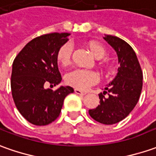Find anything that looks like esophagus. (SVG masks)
Listing matches in <instances>:
<instances>
[{
	"label": "esophagus",
	"mask_w": 156,
	"mask_h": 156,
	"mask_svg": "<svg viewBox=\"0 0 156 156\" xmlns=\"http://www.w3.org/2000/svg\"><path fill=\"white\" fill-rule=\"evenodd\" d=\"M74 92H75L76 94H78V95H81V96H84V95H86V92L81 91V90H78V89H75V90H74Z\"/></svg>",
	"instance_id": "esophagus-1"
}]
</instances>
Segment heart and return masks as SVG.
Masks as SVG:
<instances>
[{
	"label": "heart",
	"mask_w": 156,
	"mask_h": 156,
	"mask_svg": "<svg viewBox=\"0 0 156 156\" xmlns=\"http://www.w3.org/2000/svg\"><path fill=\"white\" fill-rule=\"evenodd\" d=\"M88 47L96 59H101L106 55V49L100 43L90 42L88 44ZM73 51V43L71 42H65L59 48L56 54L58 62L64 66H68L71 63ZM98 79L99 78L96 72L87 69H74L66 73L65 77V81L67 84L78 90H86L87 88L98 82Z\"/></svg>",
	"instance_id": "obj_1"
}]
</instances>
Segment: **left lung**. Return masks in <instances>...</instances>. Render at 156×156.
Wrapping results in <instances>:
<instances>
[{
	"label": "left lung",
	"instance_id": "left-lung-1",
	"mask_svg": "<svg viewBox=\"0 0 156 156\" xmlns=\"http://www.w3.org/2000/svg\"><path fill=\"white\" fill-rule=\"evenodd\" d=\"M104 39L118 55L119 67L116 77L99 94L100 105L90 109L89 114L96 121L113 125L121 121L135 108L143 88V72L133 48L120 38L107 35ZM106 93L109 96L105 98Z\"/></svg>",
	"mask_w": 156,
	"mask_h": 156
}]
</instances>
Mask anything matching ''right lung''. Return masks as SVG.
<instances>
[{
  "label": "right lung",
  "mask_w": 156,
  "mask_h": 156,
  "mask_svg": "<svg viewBox=\"0 0 156 156\" xmlns=\"http://www.w3.org/2000/svg\"><path fill=\"white\" fill-rule=\"evenodd\" d=\"M69 33L46 34L34 38L16 56L12 63L11 90L21 115L36 126H46L59 117L64 99L74 91L70 86L56 90L44 89V83L61 81L56 54L67 42Z\"/></svg>",
  "instance_id": "right-lung-1"
}]
</instances>
